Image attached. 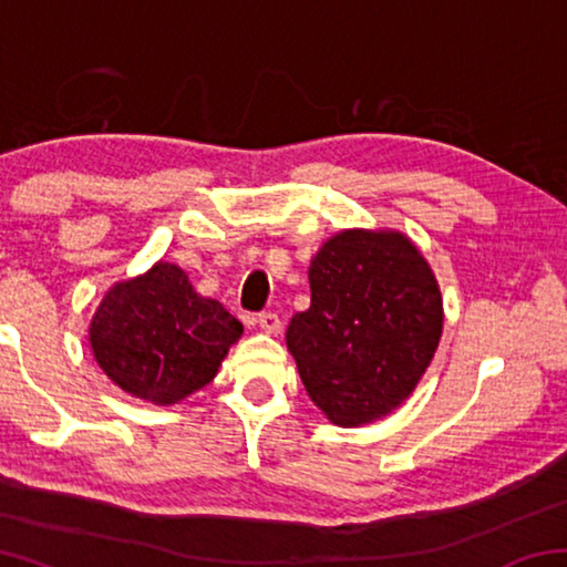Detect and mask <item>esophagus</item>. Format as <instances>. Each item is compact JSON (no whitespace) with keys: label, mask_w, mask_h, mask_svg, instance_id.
<instances>
[{"label":"esophagus","mask_w":567,"mask_h":567,"mask_svg":"<svg viewBox=\"0 0 567 567\" xmlns=\"http://www.w3.org/2000/svg\"><path fill=\"white\" fill-rule=\"evenodd\" d=\"M257 324H260V330L267 332V334H275L277 330L282 328V322H280V318H277L275 312H260V315H257Z\"/></svg>","instance_id":"1"}]
</instances>
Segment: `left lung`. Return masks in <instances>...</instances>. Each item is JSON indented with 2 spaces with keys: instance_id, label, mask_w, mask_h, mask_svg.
Wrapping results in <instances>:
<instances>
[{
  "instance_id": "left-lung-1",
  "label": "left lung",
  "mask_w": 567,
  "mask_h": 567,
  "mask_svg": "<svg viewBox=\"0 0 567 567\" xmlns=\"http://www.w3.org/2000/svg\"><path fill=\"white\" fill-rule=\"evenodd\" d=\"M310 307L287 350L328 420L358 427L415 390L443 334V297L420 249L392 229H344L310 265Z\"/></svg>"
}]
</instances>
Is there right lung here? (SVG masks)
Here are the masks:
<instances>
[{"mask_svg":"<svg viewBox=\"0 0 567 567\" xmlns=\"http://www.w3.org/2000/svg\"><path fill=\"white\" fill-rule=\"evenodd\" d=\"M239 334L243 322L217 300L197 295L169 262L114 285L90 324L104 375L155 405H175L205 388Z\"/></svg>","mask_w":567,"mask_h":567,"instance_id":"obj_1","label":"right lung"}]
</instances>
